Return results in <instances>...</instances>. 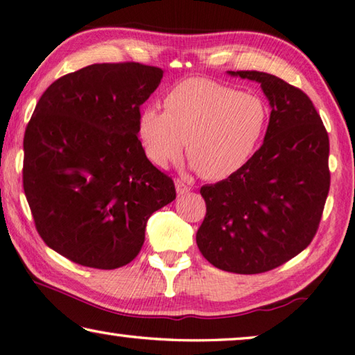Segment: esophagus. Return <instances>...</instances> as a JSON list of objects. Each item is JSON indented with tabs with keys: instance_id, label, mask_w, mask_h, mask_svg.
<instances>
[{
	"instance_id": "1",
	"label": "esophagus",
	"mask_w": 355,
	"mask_h": 355,
	"mask_svg": "<svg viewBox=\"0 0 355 355\" xmlns=\"http://www.w3.org/2000/svg\"><path fill=\"white\" fill-rule=\"evenodd\" d=\"M176 191L178 195H185V193H189L191 190V187L189 184H185L182 179H176Z\"/></svg>"
}]
</instances>
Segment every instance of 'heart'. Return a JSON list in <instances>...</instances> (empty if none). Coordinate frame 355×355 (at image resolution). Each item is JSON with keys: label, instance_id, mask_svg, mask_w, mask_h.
<instances>
[{"label": "heart", "instance_id": "obj_1", "mask_svg": "<svg viewBox=\"0 0 355 355\" xmlns=\"http://www.w3.org/2000/svg\"><path fill=\"white\" fill-rule=\"evenodd\" d=\"M269 110L263 98L207 78H187L164 98V111L146 106L139 136L146 156L164 168L182 155L209 180L232 176L255 153Z\"/></svg>", "mask_w": 355, "mask_h": 355}]
</instances>
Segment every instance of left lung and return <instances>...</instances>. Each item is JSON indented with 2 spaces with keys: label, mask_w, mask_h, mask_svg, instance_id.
I'll use <instances>...</instances> for the list:
<instances>
[{
  "label": "left lung",
  "mask_w": 355,
  "mask_h": 355,
  "mask_svg": "<svg viewBox=\"0 0 355 355\" xmlns=\"http://www.w3.org/2000/svg\"><path fill=\"white\" fill-rule=\"evenodd\" d=\"M229 73L261 83L270 120L255 155L200 189L207 213L196 244L218 269L253 275L287 263L315 236L331 185L329 136L300 88L259 71Z\"/></svg>",
  "instance_id": "1"
}]
</instances>
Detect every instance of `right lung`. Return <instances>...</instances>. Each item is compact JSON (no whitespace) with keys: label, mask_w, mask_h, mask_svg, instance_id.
Segmentation results:
<instances>
[{"label":"right lung","mask_w":355,"mask_h":355,"mask_svg":"<svg viewBox=\"0 0 355 355\" xmlns=\"http://www.w3.org/2000/svg\"><path fill=\"white\" fill-rule=\"evenodd\" d=\"M162 73L135 62L91 64L55 80L33 110L24 195L38 235L72 263L103 270L131 263L146 220L176 198L139 140L140 105Z\"/></svg>","instance_id":"obj_1"}]
</instances>
